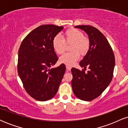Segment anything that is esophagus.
I'll return each mask as SVG.
<instances>
[{"mask_svg":"<svg viewBox=\"0 0 128 128\" xmlns=\"http://www.w3.org/2000/svg\"><path fill=\"white\" fill-rule=\"evenodd\" d=\"M71 67L70 66H66V69H67V70H69L70 71V70H71Z\"/></svg>","mask_w":128,"mask_h":128,"instance_id":"34e87169","label":"esophagus"}]
</instances>
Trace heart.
<instances>
[{"label":"heart","instance_id":"b5f03b06","mask_svg":"<svg viewBox=\"0 0 128 128\" xmlns=\"http://www.w3.org/2000/svg\"><path fill=\"white\" fill-rule=\"evenodd\" d=\"M66 44L71 43L70 50L72 52L66 53L60 58V62L71 66L78 60L80 54L85 55L90 48L89 40L84 36L82 32L76 28L67 29L64 34V40L60 36H56L52 41L54 50L57 54L61 55L64 52Z\"/></svg>","mask_w":128,"mask_h":128}]
</instances>
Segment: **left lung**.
Segmentation results:
<instances>
[{"mask_svg":"<svg viewBox=\"0 0 128 128\" xmlns=\"http://www.w3.org/2000/svg\"><path fill=\"white\" fill-rule=\"evenodd\" d=\"M79 28L88 36L90 48L79 62L84 70L72 68V86L74 95L85 101H90L99 96L109 86L112 79L115 58L112 48L105 36L96 28L79 25ZM86 67L90 69L84 71Z\"/></svg>","mask_w":128,"mask_h":128,"instance_id":"1","label":"left lung"}]
</instances>
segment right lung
Wrapping results in <instances>:
<instances>
[{"instance_id":"obj_1","label":"right lung","mask_w":128,"mask_h":128,"mask_svg":"<svg viewBox=\"0 0 128 128\" xmlns=\"http://www.w3.org/2000/svg\"><path fill=\"white\" fill-rule=\"evenodd\" d=\"M63 26L44 24L34 29L24 38L18 50V70L24 89L36 100L46 101L55 96L66 72L52 46L54 38Z\"/></svg>"}]
</instances>
